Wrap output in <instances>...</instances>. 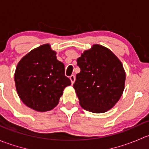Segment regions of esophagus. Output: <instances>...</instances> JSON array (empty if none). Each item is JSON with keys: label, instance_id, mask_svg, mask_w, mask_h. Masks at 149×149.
<instances>
[{"label": "esophagus", "instance_id": "obj_1", "mask_svg": "<svg viewBox=\"0 0 149 149\" xmlns=\"http://www.w3.org/2000/svg\"><path fill=\"white\" fill-rule=\"evenodd\" d=\"M70 81H71L72 84H73V83H74L75 80H76V76H75L74 75H71V76H70Z\"/></svg>", "mask_w": 149, "mask_h": 149}]
</instances>
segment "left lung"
Instances as JSON below:
<instances>
[{
    "instance_id": "obj_1",
    "label": "left lung",
    "mask_w": 149,
    "mask_h": 149,
    "mask_svg": "<svg viewBox=\"0 0 149 149\" xmlns=\"http://www.w3.org/2000/svg\"><path fill=\"white\" fill-rule=\"evenodd\" d=\"M81 72L73 88L80 105L94 113L113 107L124 91L125 73L119 59L109 49L94 45L77 59Z\"/></svg>"
}]
</instances>
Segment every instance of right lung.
<instances>
[{"instance_id":"right-lung-1","label":"right lung","mask_w":149,"mask_h":149,"mask_svg":"<svg viewBox=\"0 0 149 149\" xmlns=\"http://www.w3.org/2000/svg\"><path fill=\"white\" fill-rule=\"evenodd\" d=\"M14 80L22 101L39 112L56 107L64 88L71 84L65 76L64 64L48 44L33 49L19 61Z\"/></svg>"}]
</instances>
